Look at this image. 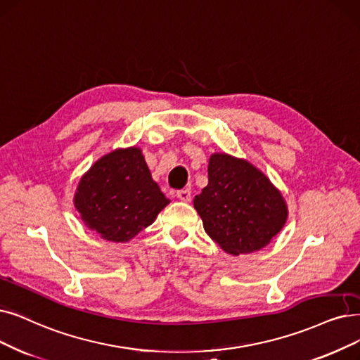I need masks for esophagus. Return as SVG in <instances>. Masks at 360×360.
Instances as JSON below:
<instances>
[{
  "mask_svg": "<svg viewBox=\"0 0 360 360\" xmlns=\"http://www.w3.org/2000/svg\"><path fill=\"white\" fill-rule=\"evenodd\" d=\"M177 198L180 200H183V202H189L192 198V192H191V189H181L177 192Z\"/></svg>",
  "mask_w": 360,
  "mask_h": 360,
  "instance_id": "1",
  "label": "esophagus"
}]
</instances>
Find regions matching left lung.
<instances>
[{"mask_svg":"<svg viewBox=\"0 0 360 360\" xmlns=\"http://www.w3.org/2000/svg\"><path fill=\"white\" fill-rule=\"evenodd\" d=\"M207 235L232 255L264 248L288 219L282 193L245 160L212 153L208 184L193 199Z\"/></svg>","mask_w":360,"mask_h":360,"instance_id":"left-lung-1","label":"left lung"}]
</instances>
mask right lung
Masks as SVG:
<instances>
[{
  "label": "right lung",
  "instance_id": "obj_1",
  "mask_svg": "<svg viewBox=\"0 0 360 360\" xmlns=\"http://www.w3.org/2000/svg\"><path fill=\"white\" fill-rule=\"evenodd\" d=\"M74 204L81 220L110 242H128L150 226L169 199L161 192L139 148L117 149L81 177Z\"/></svg>",
  "mask_w": 360,
  "mask_h": 360
}]
</instances>
